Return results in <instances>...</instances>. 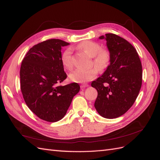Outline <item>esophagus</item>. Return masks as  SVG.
Segmentation results:
<instances>
[{
  "instance_id": "1",
  "label": "esophagus",
  "mask_w": 160,
  "mask_h": 160,
  "mask_svg": "<svg viewBox=\"0 0 160 160\" xmlns=\"http://www.w3.org/2000/svg\"><path fill=\"white\" fill-rule=\"evenodd\" d=\"M89 86V85L88 84H81V86H80V87H81V88H86V87H88Z\"/></svg>"
}]
</instances>
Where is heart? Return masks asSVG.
<instances>
[{"instance_id":"b5f03b06","label":"heart","mask_w":160,"mask_h":160,"mask_svg":"<svg viewBox=\"0 0 160 160\" xmlns=\"http://www.w3.org/2000/svg\"><path fill=\"white\" fill-rule=\"evenodd\" d=\"M79 49L83 50L92 58L91 65L95 68L88 69H77L69 75V79L74 82L84 83L93 80L97 76L98 71L103 72L108 68L112 60V54L109 49L102 48L98 42L92 41H84L78 45ZM61 62L64 68L71 70L73 67L72 51L68 48L61 55Z\"/></svg>"}]
</instances>
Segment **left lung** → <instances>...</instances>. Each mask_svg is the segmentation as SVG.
<instances>
[{
    "mask_svg": "<svg viewBox=\"0 0 160 160\" xmlns=\"http://www.w3.org/2000/svg\"><path fill=\"white\" fill-rule=\"evenodd\" d=\"M105 39L112 60L91 86L98 91L94 106L98 113L106 118H115L135 102L142 86V69L138 52L127 40L113 33H107Z\"/></svg>",
    "mask_w": 160,
    "mask_h": 160,
    "instance_id": "1",
    "label": "left lung"
}]
</instances>
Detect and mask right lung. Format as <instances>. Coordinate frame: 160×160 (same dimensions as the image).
I'll use <instances>...</instances> for the list:
<instances>
[{"label":"right lung","instance_id":"add662e5","mask_svg":"<svg viewBox=\"0 0 160 160\" xmlns=\"http://www.w3.org/2000/svg\"><path fill=\"white\" fill-rule=\"evenodd\" d=\"M69 44L58 39L39 43L28 50L21 64L20 88L25 103L37 117L48 122L62 119L80 91L76 82L59 85L68 77L61 48Z\"/></svg>","mask_w":160,"mask_h":160}]
</instances>
